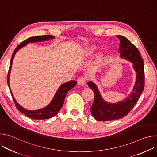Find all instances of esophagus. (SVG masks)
<instances>
[{
	"label": "esophagus",
	"instance_id": "34e87169",
	"mask_svg": "<svg viewBox=\"0 0 157 157\" xmlns=\"http://www.w3.org/2000/svg\"><path fill=\"white\" fill-rule=\"evenodd\" d=\"M87 79V78L86 76H80L78 78V83L79 85L83 86V85H84L86 84Z\"/></svg>",
	"mask_w": 157,
	"mask_h": 157
}]
</instances>
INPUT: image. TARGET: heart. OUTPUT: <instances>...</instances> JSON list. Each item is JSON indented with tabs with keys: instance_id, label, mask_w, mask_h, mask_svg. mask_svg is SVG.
Returning <instances> with one entry per match:
<instances>
[{
	"instance_id": "heart-1",
	"label": "heart",
	"mask_w": 157,
	"mask_h": 157,
	"mask_svg": "<svg viewBox=\"0 0 157 157\" xmlns=\"http://www.w3.org/2000/svg\"><path fill=\"white\" fill-rule=\"evenodd\" d=\"M94 47H91V48H89L88 49L89 53H93L94 52Z\"/></svg>"
}]
</instances>
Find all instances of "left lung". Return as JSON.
I'll list each match as a JSON object with an SVG mask.
<instances>
[{"mask_svg": "<svg viewBox=\"0 0 157 157\" xmlns=\"http://www.w3.org/2000/svg\"><path fill=\"white\" fill-rule=\"evenodd\" d=\"M117 37L120 40L119 52L121 53V56L133 63L137 73V81L129 97L114 104H108L102 99L96 86L93 82L89 81L87 83L94 92V99L91 107V113L93 116L99 121L117 120L127 116L137 102L144 89V64L140 52L127 38L121 35H117Z\"/></svg>", "mask_w": 157, "mask_h": 157, "instance_id": "left-lung-1", "label": "left lung"}]
</instances>
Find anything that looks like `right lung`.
Instances as JSON below:
<instances>
[{
    "mask_svg": "<svg viewBox=\"0 0 157 157\" xmlns=\"http://www.w3.org/2000/svg\"><path fill=\"white\" fill-rule=\"evenodd\" d=\"M54 36L52 35H43V36H32L25 41H22L19 45L17 46V47L15 49V50L13 52L11 59H10V66H9V70L8 71V76H7V82L9 87V75H10V69H11V66L13 61V59L14 57V55L15 53L21 47H23L25 46L26 44L28 43H32V42H36V41H46L49 39L53 38ZM77 82L75 81H70L67 82L63 84H62L59 88L58 89V91L51 102V103L47 107L41 109L40 110H29L24 107H22L20 106L15 100L13 96L12 95V91L10 90V91L11 93V95L12 96L13 102L15 103V105L17 107V109L20 111L21 113H23L24 115L26 116L33 119H36V120H43V119H50L52 118V117L56 116L59 110L61 109V107L63 106V104L64 101V99L66 97V95L70 89H71L73 87H74L76 85Z\"/></svg>",
    "mask_w": 157,
    "mask_h": 157,
    "instance_id": "1",
    "label": "right lung"
}]
</instances>
